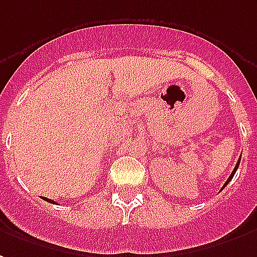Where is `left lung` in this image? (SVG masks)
I'll use <instances>...</instances> for the list:
<instances>
[{
  "instance_id": "obj_1",
  "label": "left lung",
  "mask_w": 257,
  "mask_h": 257,
  "mask_svg": "<svg viewBox=\"0 0 257 257\" xmlns=\"http://www.w3.org/2000/svg\"><path fill=\"white\" fill-rule=\"evenodd\" d=\"M239 163H241V159L238 160V163H236V166H235V168H234V171L231 172V175H229V178L227 179V182H225V184H224V186H222V188H225V186H227V184H228L229 181H231V179H232V177H234V174H235V171H236V170H238V167H239Z\"/></svg>"
}]
</instances>
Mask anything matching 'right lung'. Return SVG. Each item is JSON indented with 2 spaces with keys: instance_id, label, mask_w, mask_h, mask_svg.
<instances>
[{
  "instance_id": "add662e5",
  "label": "right lung",
  "mask_w": 257,
  "mask_h": 257,
  "mask_svg": "<svg viewBox=\"0 0 257 257\" xmlns=\"http://www.w3.org/2000/svg\"><path fill=\"white\" fill-rule=\"evenodd\" d=\"M46 200H48V202H51V203H54L53 200H51V199H46Z\"/></svg>"
}]
</instances>
